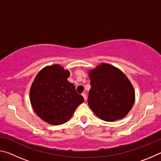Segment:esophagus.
Instances as JSON below:
<instances>
[{
    "label": "esophagus",
    "instance_id": "34e87169",
    "mask_svg": "<svg viewBox=\"0 0 161 161\" xmlns=\"http://www.w3.org/2000/svg\"><path fill=\"white\" fill-rule=\"evenodd\" d=\"M81 95H82V97H84V100H86V94L85 93H82V94H81Z\"/></svg>",
    "mask_w": 161,
    "mask_h": 161
}]
</instances>
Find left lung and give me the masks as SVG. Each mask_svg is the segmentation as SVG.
Returning <instances> with one entry per match:
<instances>
[{
    "label": "left lung",
    "mask_w": 161,
    "mask_h": 161,
    "mask_svg": "<svg viewBox=\"0 0 161 161\" xmlns=\"http://www.w3.org/2000/svg\"><path fill=\"white\" fill-rule=\"evenodd\" d=\"M91 89L87 102L96 115L106 121L121 119L131 109L135 93L123 72L102 64L89 72Z\"/></svg>",
    "instance_id": "obj_1"
}]
</instances>
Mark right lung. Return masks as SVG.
I'll list each match as a JSON object with an SVG mask.
<instances>
[{"mask_svg":"<svg viewBox=\"0 0 161 161\" xmlns=\"http://www.w3.org/2000/svg\"><path fill=\"white\" fill-rule=\"evenodd\" d=\"M69 76V71L54 64L40 71L32 84V107L38 116L49 124L65 123L84 101L74 84L67 80Z\"/></svg>","mask_w":161,"mask_h":161,"instance_id":"1","label":"right lung"}]
</instances>
